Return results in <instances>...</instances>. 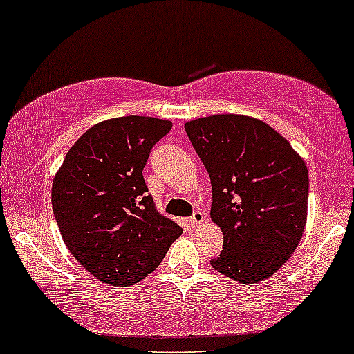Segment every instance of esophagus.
Segmentation results:
<instances>
[{"mask_svg": "<svg viewBox=\"0 0 354 354\" xmlns=\"http://www.w3.org/2000/svg\"><path fill=\"white\" fill-rule=\"evenodd\" d=\"M204 223H206V214H204V211H196L192 214V218L189 219L191 227H201Z\"/></svg>", "mask_w": 354, "mask_h": 354, "instance_id": "obj_1", "label": "esophagus"}]
</instances>
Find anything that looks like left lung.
Returning <instances> with one entry per match:
<instances>
[{"mask_svg": "<svg viewBox=\"0 0 354 354\" xmlns=\"http://www.w3.org/2000/svg\"><path fill=\"white\" fill-rule=\"evenodd\" d=\"M184 128L211 177V219L224 236L212 268L238 283L263 282L292 257L306 230V162L252 116L197 118Z\"/></svg>", "mask_w": 354, "mask_h": 354, "instance_id": "1", "label": "left lung"}]
</instances>
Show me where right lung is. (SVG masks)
Masks as SVG:
<instances>
[{"label":"right lung","mask_w":354,"mask_h":354,"mask_svg":"<svg viewBox=\"0 0 354 354\" xmlns=\"http://www.w3.org/2000/svg\"><path fill=\"white\" fill-rule=\"evenodd\" d=\"M169 120L121 116L87 130L57 170L52 207L64 243L102 283L130 287L162 263L182 227L155 209L143 178Z\"/></svg>","instance_id":"obj_1"}]
</instances>
